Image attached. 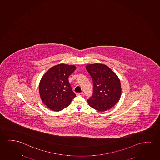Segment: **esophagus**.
<instances>
[{"label":"esophagus","instance_id":"esophagus-1","mask_svg":"<svg viewBox=\"0 0 160 160\" xmlns=\"http://www.w3.org/2000/svg\"><path fill=\"white\" fill-rule=\"evenodd\" d=\"M77 96H83L84 95V93L83 92H81V93H77Z\"/></svg>","mask_w":160,"mask_h":160}]
</instances>
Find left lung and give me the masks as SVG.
Returning a JSON list of instances; mask_svg holds the SVG:
<instances>
[{"label":"left lung","instance_id":"1","mask_svg":"<svg viewBox=\"0 0 160 160\" xmlns=\"http://www.w3.org/2000/svg\"><path fill=\"white\" fill-rule=\"evenodd\" d=\"M86 68L93 83V94L88 99V104L101 112L112 108L119 101L121 94L118 77L110 68L103 64H88Z\"/></svg>","mask_w":160,"mask_h":160}]
</instances>
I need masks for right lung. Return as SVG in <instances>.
Returning a JSON list of instances; mask_svg holds the SVG:
<instances>
[{"label":"right lung","instance_id":"right-lung-1","mask_svg":"<svg viewBox=\"0 0 160 160\" xmlns=\"http://www.w3.org/2000/svg\"><path fill=\"white\" fill-rule=\"evenodd\" d=\"M75 69L74 66L59 64L51 68L42 77L39 87L40 95L49 109L60 111L69 106L76 97L68 80Z\"/></svg>","mask_w":160,"mask_h":160}]
</instances>
